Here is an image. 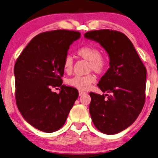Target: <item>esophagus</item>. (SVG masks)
Here are the masks:
<instances>
[{
    "mask_svg": "<svg viewBox=\"0 0 158 158\" xmlns=\"http://www.w3.org/2000/svg\"><path fill=\"white\" fill-rule=\"evenodd\" d=\"M86 93L85 92H84V91H81V90H79V94L80 96H81V95H83V94H85Z\"/></svg>",
    "mask_w": 158,
    "mask_h": 158,
    "instance_id": "34e87169",
    "label": "esophagus"
}]
</instances>
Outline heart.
<instances>
[{
  "label": "heart",
  "mask_w": 158,
  "mask_h": 158,
  "mask_svg": "<svg viewBox=\"0 0 158 158\" xmlns=\"http://www.w3.org/2000/svg\"><path fill=\"white\" fill-rule=\"evenodd\" d=\"M78 56L89 61L88 71H93L97 73L106 72L108 68L109 62L107 58L101 55V51L98 47L93 45H84L77 50ZM73 61L70 56H67L63 63L64 70L66 73H71L73 71ZM95 81V77L92 73L85 76H74L67 80V84L71 87L80 90H86Z\"/></svg>",
  "instance_id": "heart-1"
}]
</instances>
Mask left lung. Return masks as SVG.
Segmentation results:
<instances>
[{"label": "left lung", "instance_id": "1", "mask_svg": "<svg viewBox=\"0 0 158 158\" xmlns=\"http://www.w3.org/2000/svg\"><path fill=\"white\" fill-rule=\"evenodd\" d=\"M85 37L100 43L110 57V68L98 84L110 94L89 93L92 122L102 133H119L134 123L144 107L146 68L133 44L121 31H89Z\"/></svg>", "mask_w": 158, "mask_h": 158}]
</instances>
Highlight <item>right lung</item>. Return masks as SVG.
<instances>
[{"instance_id": "obj_1", "label": "right lung", "mask_w": 158, "mask_h": 158, "mask_svg": "<svg viewBox=\"0 0 158 158\" xmlns=\"http://www.w3.org/2000/svg\"><path fill=\"white\" fill-rule=\"evenodd\" d=\"M80 35L79 31L66 29L39 34L15 63L18 109L29 124L40 131L50 133L60 129L79 96L76 88L62 85L61 77L69 46ZM56 87L62 89L59 94L52 92Z\"/></svg>"}]
</instances>
